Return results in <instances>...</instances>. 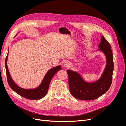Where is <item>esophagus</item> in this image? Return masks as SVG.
I'll return each mask as SVG.
<instances>
[{"label":"esophagus","instance_id":"1","mask_svg":"<svg viewBox=\"0 0 126 126\" xmlns=\"http://www.w3.org/2000/svg\"><path fill=\"white\" fill-rule=\"evenodd\" d=\"M70 63L69 62H65L64 64V66H65V67H68L70 66Z\"/></svg>","mask_w":126,"mask_h":126}]
</instances>
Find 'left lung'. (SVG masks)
<instances>
[{
    "label": "left lung",
    "mask_w": 126,
    "mask_h": 126,
    "mask_svg": "<svg viewBox=\"0 0 126 126\" xmlns=\"http://www.w3.org/2000/svg\"><path fill=\"white\" fill-rule=\"evenodd\" d=\"M98 47V49L104 53L107 60L106 66L99 80L94 83H87L78 72L71 70L67 71L70 92L77 99L86 101L95 100L106 93L111 86L114 69L111 46L102 36Z\"/></svg>",
    "instance_id": "1"
}]
</instances>
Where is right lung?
Wrapping results in <instances>:
<instances>
[{"instance_id": "add662e5", "label": "right lung", "mask_w": 126, "mask_h": 126, "mask_svg": "<svg viewBox=\"0 0 126 126\" xmlns=\"http://www.w3.org/2000/svg\"><path fill=\"white\" fill-rule=\"evenodd\" d=\"M8 57V54L5 58V66L6 69L7 81L10 87L13 90L16 92L19 95L24 98L30 99V100H39V99L43 98L46 95L47 93L49 84L52 77L58 71L61 69V66H58L51 68L46 73L42 83L38 87L34 89H24L18 86L12 80L7 66Z\"/></svg>"}]
</instances>
